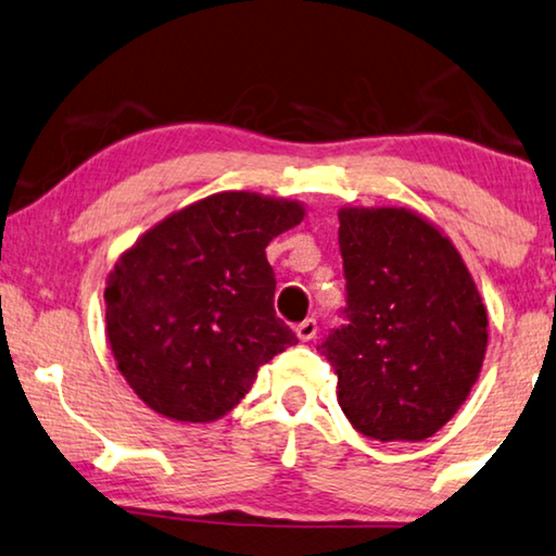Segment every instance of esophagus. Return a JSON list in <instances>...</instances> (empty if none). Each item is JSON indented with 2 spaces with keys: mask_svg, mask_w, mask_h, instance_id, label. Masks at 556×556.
<instances>
[{
  "mask_svg": "<svg viewBox=\"0 0 556 556\" xmlns=\"http://www.w3.org/2000/svg\"><path fill=\"white\" fill-rule=\"evenodd\" d=\"M317 319H314V317H309V319H304L302 321V325H296V337H300L302 339V342H309V339H314V337H317Z\"/></svg>",
  "mask_w": 556,
  "mask_h": 556,
  "instance_id": "esophagus-1",
  "label": "esophagus"
}]
</instances>
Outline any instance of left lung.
I'll return each instance as SVG.
<instances>
[{
	"label": "left lung",
	"mask_w": 556,
	"mask_h": 556,
	"mask_svg": "<svg viewBox=\"0 0 556 556\" xmlns=\"http://www.w3.org/2000/svg\"><path fill=\"white\" fill-rule=\"evenodd\" d=\"M344 321L317 352L364 437L421 442L467 400L486 352V309L459 252L404 206L339 212Z\"/></svg>",
	"instance_id": "1"
}]
</instances>
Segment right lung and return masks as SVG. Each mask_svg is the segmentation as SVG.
I'll list each match as a JSON object with an SVG mask.
<instances>
[{
  "instance_id": "right-lung-1",
  "label": "right lung",
  "mask_w": 556,
  "mask_h": 556,
  "mask_svg": "<svg viewBox=\"0 0 556 556\" xmlns=\"http://www.w3.org/2000/svg\"><path fill=\"white\" fill-rule=\"evenodd\" d=\"M304 219L300 202L222 192L169 214L114 264L106 334L139 400L177 421L225 417L256 369L296 344L275 312L267 244Z\"/></svg>"
}]
</instances>
